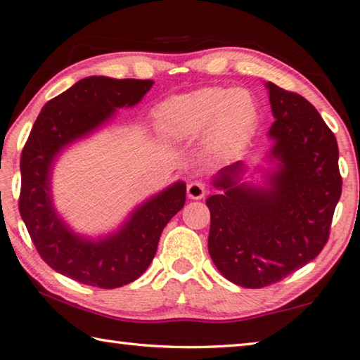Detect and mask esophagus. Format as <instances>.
I'll use <instances>...</instances> for the list:
<instances>
[{"mask_svg": "<svg viewBox=\"0 0 360 360\" xmlns=\"http://www.w3.org/2000/svg\"><path fill=\"white\" fill-rule=\"evenodd\" d=\"M206 195V186L200 181H192L187 184V197L191 200H202Z\"/></svg>", "mask_w": 360, "mask_h": 360, "instance_id": "34e87169", "label": "esophagus"}]
</instances>
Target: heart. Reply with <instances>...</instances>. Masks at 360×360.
Instances as JSON below:
<instances>
[{"label": "heart", "instance_id": "obj_1", "mask_svg": "<svg viewBox=\"0 0 360 360\" xmlns=\"http://www.w3.org/2000/svg\"><path fill=\"white\" fill-rule=\"evenodd\" d=\"M259 109L245 89H202L162 103L154 112L158 135L172 141L205 133V148L221 154L245 139L254 129Z\"/></svg>", "mask_w": 360, "mask_h": 360}]
</instances>
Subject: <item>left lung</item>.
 Returning a JSON list of instances; mask_svg holds the SVG:
<instances>
[{
  "mask_svg": "<svg viewBox=\"0 0 360 360\" xmlns=\"http://www.w3.org/2000/svg\"><path fill=\"white\" fill-rule=\"evenodd\" d=\"M275 122L264 157L260 184L243 179L246 167L233 162L212 176L216 195L208 251L236 285L260 289L294 273L327 243L341 195L338 146L316 108L303 96L266 82Z\"/></svg>",
  "mask_w": 360,
  "mask_h": 360,
  "instance_id": "1",
  "label": "left lung"
}]
</instances>
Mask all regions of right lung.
<instances>
[{
    "label": "right lung",
    "instance_id": "add662e5",
    "mask_svg": "<svg viewBox=\"0 0 360 360\" xmlns=\"http://www.w3.org/2000/svg\"><path fill=\"white\" fill-rule=\"evenodd\" d=\"M152 85L150 79H81L46 103L22 150L20 216L42 260L77 283L115 289L135 281L186 203V182H173L138 205L117 230L96 238L76 233L53 205L52 173L63 150L101 130L117 109L138 105Z\"/></svg>",
    "mask_w": 360,
    "mask_h": 360
}]
</instances>
